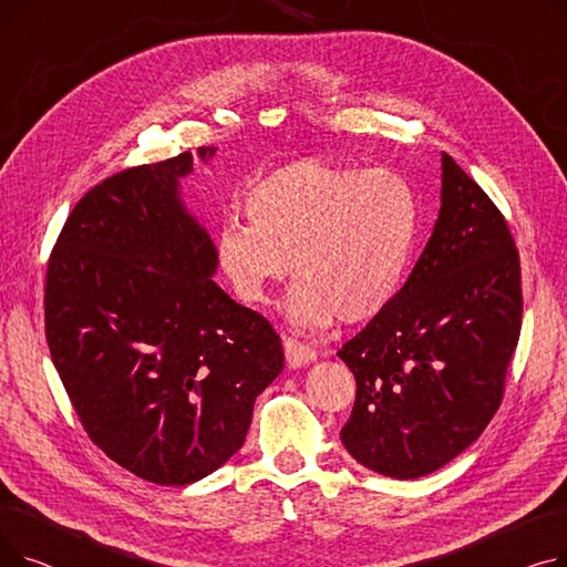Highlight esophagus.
Wrapping results in <instances>:
<instances>
[{"instance_id":"esophagus-1","label":"esophagus","mask_w":567,"mask_h":567,"mask_svg":"<svg viewBox=\"0 0 567 567\" xmlns=\"http://www.w3.org/2000/svg\"><path fill=\"white\" fill-rule=\"evenodd\" d=\"M282 347H285L287 363H289L291 368L308 365V363H312V361L317 359V351H315L310 344H306V342H301V340H296V338H285V340H282Z\"/></svg>"}]
</instances>
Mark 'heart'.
I'll return each mask as SVG.
<instances>
[{"instance_id": "heart-1", "label": "heart", "mask_w": 567, "mask_h": 567, "mask_svg": "<svg viewBox=\"0 0 567 567\" xmlns=\"http://www.w3.org/2000/svg\"><path fill=\"white\" fill-rule=\"evenodd\" d=\"M250 223L225 220L216 259L238 299L271 301L293 271L291 321L319 331L365 323L393 306L419 231V195L393 169L293 161L246 195Z\"/></svg>"}]
</instances>
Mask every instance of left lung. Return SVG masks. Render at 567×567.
<instances>
[{
    "label": "left lung",
    "instance_id": "left-lung-1",
    "mask_svg": "<svg viewBox=\"0 0 567 567\" xmlns=\"http://www.w3.org/2000/svg\"><path fill=\"white\" fill-rule=\"evenodd\" d=\"M441 214L393 306L342 344L355 400L340 430L363 466L411 481L483 434L522 331V266L498 206L449 156Z\"/></svg>",
    "mask_w": 567,
    "mask_h": 567
}]
</instances>
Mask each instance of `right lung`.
<instances>
[{"label":"right lung","mask_w":567,"mask_h":567,"mask_svg":"<svg viewBox=\"0 0 567 567\" xmlns=\"http://www.w3.org/2000/svg\"><path fill=\"white\" fill-rule=\"evenodd\" d=\"M190 169L184 152L103 178L45 271V340L86 436L156 485L225 464L285 368L271 321L212 280L216 248L176 197Z\"/></svg>","instance_id":"1"}]
</instances>
